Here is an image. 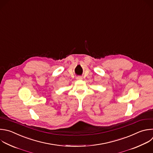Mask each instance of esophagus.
<instances>
[{
    "label": "esophagus",
    "instance_id": "1",
    "mask_svg": "<svg viewBox=\"0 0 153 153\" xmlns=\"http://www.w3.org/2000/svg\"><path fill=\"white\" fill-rule=\"evenodd\" d=\"M82 76H78V77H77V80H82Z\"/></svg>",
    "mask_w": 153,
    "mask_h": 153
}]
</instances>
